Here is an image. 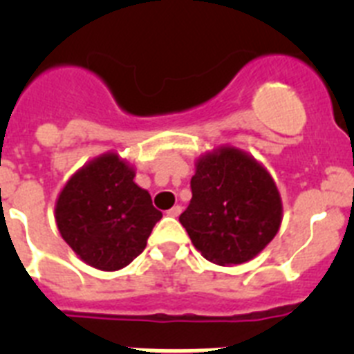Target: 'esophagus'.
Wrapping results in <instances>:
<instances>
[{
    "mask_svg": "<svg viewBox=\"0 0 354 354\" xmlns=\"http://www.w3.org/2000/svg\"><path fill=\"white\" fill-rule=\"evenodd\" d=\"M180 212H183V207H180V205H174V207H171L170 211H167V214L168 216H174V218H177V216H179Z\"/></svg>",
    "mask_w": 354,
    "mask_h": 354,
    "instance_id": "1",
    "label": "esophagus"
}]
</instances>
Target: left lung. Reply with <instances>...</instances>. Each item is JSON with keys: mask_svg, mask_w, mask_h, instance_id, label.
<instances>
[{"mask_svg": "<svg viewBox=\"0 0 354 354\" xmlns=\"http://www.w3.org/2000/svg\"><path fill=\"white\" fill-rule=\"evenodd\" d=\"M192 195L179 221L195 248L216 264L253 259L282 223V200L271 175L234 147L198 159Z\"/></svg>", "mask_w": 354, "mask_h": 354, "instance_id": "obj_1", "label": "left lung"}]
</instances>
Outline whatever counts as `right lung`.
I'll return each instance as SVG.
<instances>
[{
  "label": "right lung",
  "instance_id": "1",
  "mask_svg": "<svg viewBox=\"0 0 354 354\" xmlns=\"http://www.w3.org/2000/svg\"><path fill=\"white\" fill-rule=\"evenodd\" d=\"M134 170L104 154L72 175L56 202V225L81 261L117 271L145 250L162 218L149 192L134 184Z\"/></svg>",
  "mask_w": 354,
  "mask_h": 354
}]
</instances>
